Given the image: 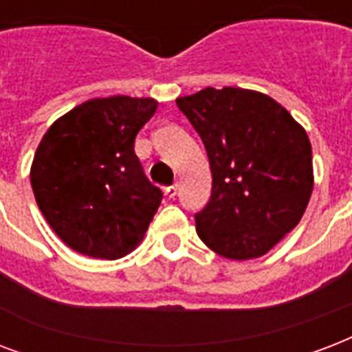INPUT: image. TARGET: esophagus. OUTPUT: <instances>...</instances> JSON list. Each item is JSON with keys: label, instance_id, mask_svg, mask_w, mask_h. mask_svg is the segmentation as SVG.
I'll return each mask as SVG.
<instances>
[{"label": "esophagus", "instance_id": "34e87169", "mask_svg": "<svg viewBox=\"0 0 352 352\" xmlns=\"http://www.w3.org/2000/svg\"><path fill=\"white\" fill-rule=\"evenodd\" d=\"M177 190H179V186H177V184H171V186L164 188V194L171 199V197H175L177 195Z\"/></svg>", "mask_w": 352, "mask_h": 352}]
</instances>
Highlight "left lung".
Wrapping results in <instances>:
<instances>
[{
  "mask_svg": "<svg viewBox=\"0 0 352 352\" xmlns=\"http://www.w3.org/2000/svg\"><path fill=\"white\" fill-rule=\"evenodd\" d=\"M205 144L210 201L195 214L206 248L230 260L258 258L299 223L314 188L307 131L283 104L245 88H205L177 98Z\"/></svg>",
  "mask_w": 352,
  "mask_h": 352,
  "instance_id": "left-lung-1",
  "label": "left lung"
}]
</instances>
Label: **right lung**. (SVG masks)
Returning a JSON list of instances; mask_svg holds the SVG:
<instances>
[{
  "mask_svg": "<svg viewBox=\"0 0 352 352\" xmlns=\"http://www.w3.org/2000/svg\"><path fill=\"white\" fill-rule=\"evenodd\" d=\"M153 98H96L53 123L34 153L31 186L45 221L80 254L114 260L146 234L162 192L149 182L134 138Z\"/></svg>",
  "mask_w": 352,
  "mask_h": 352,
  "instance_id": "1",
  "label": "right lung"
}]
</instances>
